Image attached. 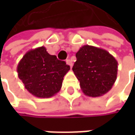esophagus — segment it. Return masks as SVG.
<instances>
[{"label": "esophagus", "mask_w": 135, "mask_h": 135, "mask_svg": "<svg viewBox=\"0 0 135 135\" xmlns=\"http://www.w3.org/2000/svg\"><path fill=\"white\" fill-rule=\"evenodd\" d=\"M66 63H67V65H69L70 66V68H72V66H73V62H72V61L70 59H67L66 60Z\"/></svg>", "instance_id": "esophagus-1"}]
</instances>
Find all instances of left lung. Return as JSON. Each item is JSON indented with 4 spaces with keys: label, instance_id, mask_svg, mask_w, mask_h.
<instances>
[{
    "label": "left lung",
    "instance_id": "left-lung-1",
    "mask_svg": "<svg viewBox=\"0 0 135 135\" xmlns=\"http://www.w3.org/2000/svg\"><path fill=\"white\" fill-rule=\"evenodd\" d=\"M73 71L84 94L99 97L113 88L117 76L118 62L106 50L84 45L76 54Z\"/></svg>",
    "mask_w": 135,
    "mask_h": 135
}]
</instances>
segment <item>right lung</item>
I'll use <instances>...</instances> for the list:
<instances>
[{"instance_id": "1", "label": "right lung", "mask_w": 135, "mask_h": 135, "mask_svg": "<svg viewBox=\"0 0 135 135\" xmlns=\"http://www.w3.org/2000/svg\"><path fill=\"white\" fill-rule=\"evenodd\" d=\"M69 69V66L48 54L44 46L28 51L17 66L18 78L25 88L37 98H50L57 94Z\"/></svg>"}]
</instances>
